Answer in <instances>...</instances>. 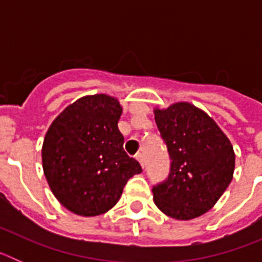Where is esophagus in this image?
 Listing matches in <instances>:
<instances>
[{
    "label": "esophagus",
    "instance_id": "1",
    "mask_svg": "<svg viewBox=\"0 0 262 262\" xmlns=\"http://www.w3.org/2000/svg\"><path fill=\"white\" fill-rule=\"evenodd\" d=\"M136 160H138L139 163H140V165H142V168H144V157H143L142 154H138V155H136Z\"/></svg>",
    "mask_w": 262,
    "mask_h": 262
}]
</instances>
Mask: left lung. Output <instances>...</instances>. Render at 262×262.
I'll list each match as a JSON object with an SVG mask.
<instances>
[{
	"instance_id": "left-lung-1",
	"label": "left lung",
	"mask_w": 262,
	"mask_h": 262,
	"mask_svg": "<svg viewBox=\"0 0 262 262\" xmlns=\"http://www.w3.org/2000/svg\"><path fill=\"white\" fill-rule=\"evenodd\" d=\"M170 157L168 178L154 186L155 205L178 221L209 211L232 181L235 152L215 120L189 102L155 108Z\"/></svg>"
}]
</instances>
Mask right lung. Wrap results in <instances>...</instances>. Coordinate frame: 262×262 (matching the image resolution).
Segmentation results:
<instances>
[{
  "label": "right lung",
  "instance_id": "right-lung-1",
  "mask_svg": "<svg viewBox=\"0 0 262 262\" xmlns=\"http://www.w3.org/2000/svg\"><path fill=\"white\" fill-rule=\"evenodd\" d=\"M122 106L106 94L69 105L46 134L41 161L51 191L66 209L96 216L113 209L133 176L142 172L124 152L118 128Z\"/></svg>",
  "mask_w": 262,
  "mask_h": 262
}]
</instances>
